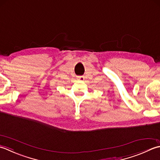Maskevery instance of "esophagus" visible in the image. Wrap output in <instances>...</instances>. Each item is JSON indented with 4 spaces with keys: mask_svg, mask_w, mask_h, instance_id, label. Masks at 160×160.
<instances>
[{
    "mask_svg": "<svg viewBox=\"0 0 160 160\" xmlns=\"http://www.w3.org/2000/svg\"><path fill=\"white\" fill-rule=\"evenodd\" d=\"M79 79L81 80H83L84 78H83V77H79Z\"/></svg>",
    "mask_w": 160,
    "mask_h": 160,
    "instance_id": "1",
    "label": "esophagus"
}]
</instances>
